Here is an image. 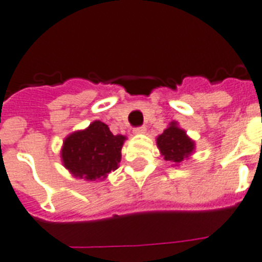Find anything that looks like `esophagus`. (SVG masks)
I'll use <instances>...</instances> for the list:
<instances>
[{"label": "esophagus", "mask_w": 262, "mask_h": 262, "mask_svg": "<svg viewBox=\"0 0 262 262\" xmlns=\"http://www.w3.org/2000/svg\"><path fill=\"white\" fill-rule=\"evenodd\" d=\"M136 133V135H142V133H145L146 132V127L145 126H138V127H135V130H133Z\"/></svg>", "instance_id": "34e87169"}]
</instances>
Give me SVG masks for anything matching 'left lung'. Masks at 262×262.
Segmentation results:
<instances>
[{
  "instance_id": "1",
  "label": "left lung",
  "mask_w": 262,
  "mask_h": 262,
  "mask_svg": "<svg viewBox=\"0 0 262 262\" xmlns=\"http://www.w3.org/2000/svg\"><path fill=\"white\" fill-rule=\"evenodd\" d=\"M157 146L166 161L180 164L192 155L194 150V141L186 136L185 130L179 127L173 121L157 137Z\"/></svg>"
}]
</instances>
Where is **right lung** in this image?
I'll return each mask as SVG.
<instances>
[{"mask_svg": "<svg viewBox=\"0 0 262 262\" xmlns=\"http://www.w3.org/2000/svg\"><path fill=\"white\" fill-rule=\"evenodd\" d=\"M125 140V136H114L106 124L94 121L86 129L65 138L61 150L63 166L78 179H105L118 168Z\"/></svg>", "mask_w": 262, "mask_h": 262, "instance_id": "right-lung-1", "label": "right lung"}]
</instances>
